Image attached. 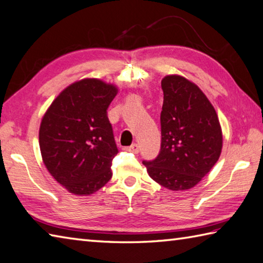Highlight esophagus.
Listing matches in <instances>:
<instances>
[{"mask_svg":"<svg viewBox=\"0 0 263 263\" xmlns=\"http://www.w3.org/2000/svg\"><path fill=\"white\" fill-rule=\"evenodd\" d=\"M123 150H125V151H132V152H134V153H137V152H138V145L135 144V143H134V144H132L130 146L123 147Z\"/></svg>","mask_w":263,"mask_h":263,"instance_id":"1","label":"esophagus"}]
</instances>
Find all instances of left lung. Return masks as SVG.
Wrapping results in <instances>:
<instances>
[{"label": "left lung", "mask_w": 263, "mask_h": 263, "mask_svg": "<svg viewBox=\"0 0 263 263\" xmlns=\"http://www.w3.org/2000/svg\"><path fill=\"white\" fill-rule=\"evenodd\" d=\"M161 147L155 160L143 161L153 181L185 191L219 160L223 137L216 111L196 83L171 74L161 80Z\"/></svg>", "instance_id": "obj_1"}]
</instances>
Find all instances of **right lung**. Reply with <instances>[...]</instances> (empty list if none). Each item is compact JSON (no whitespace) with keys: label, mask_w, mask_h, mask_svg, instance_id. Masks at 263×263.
<instances>
[{"label":"right lung","mask_w":263,"mask_h":263,"mask_svg":"<svg viewBox=\"0 0 263 263\" xmlns=\"http://www.w3.org/2000/svg\"><path fill=\"white\" fill-rule=\"evenodd\" d=\"M117 93L116 85L82 79L64 89L42 118V161L73 195H92L112 177L111 163L118 148L106 110Z\"/></svg>","instance_id":"right-lung-1"}]
</instances>
